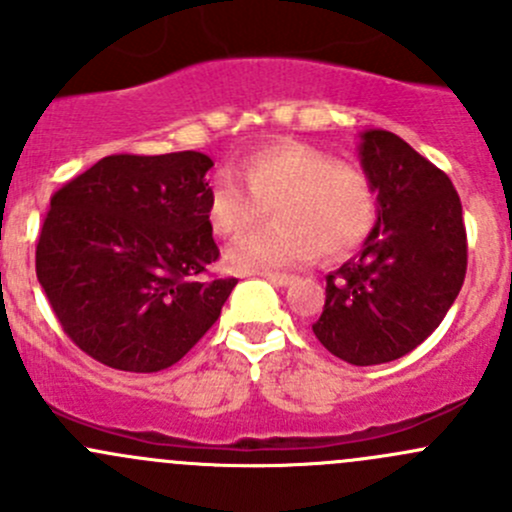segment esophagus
<instances>
[{
	"label": "esophagus",
	"mask_w": 512,
	"mask_h": 512,
	"mask_svg": "<svg viewBox=\"0 0 512 512\" xmlns=\"http://www.w3.org/2000/svg\"><path fill=\"white\" fill-rule=\"evenodd\" d=\"M260 277H265L267 282H272V285H277V287H285L292 282V277L282 275V272H260Z\"/></svg>",
	"instance_id": "1"
}]
</instances>
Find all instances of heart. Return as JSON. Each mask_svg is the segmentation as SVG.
Returning a JSON list of instances; mask_svg holds the SVG:
<instances>
[{"instance_id": "obj_1", "label": "heart", "mask_w": 512, "mask_h": 512, "mask_svg": "<svg viewBox=\"0 0 512 512\" xmlns=\"http://www.w3.org/2000/svg\"><path fill=\"white\" fill-rule=\"evenodd\" d=\"M242 178L220 173L208 193V220L218 235L245 232L275 213V225L242 235L227 250L237 272H272L307 265L322 252H352L376 218L369 175L307 143H272L242 163Z\"/></svg>"}]
</instances>
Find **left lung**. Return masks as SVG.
Instances as JSON below:
<instances>
[{"label": "left lung", "instance_id": "1", "mask_svg": "<svg viewBox=\"0 0 512 512\" xmlns=\"http://www.w3.org/2000/svg\"><path fill=\"white\" fill-rule=\"evenodd\" d=\"M361 168L376 225L354 260L327 275L312 332L354 366L401 359L431 337L466 280L463 208L451 178L391 131H364Z\"/></svg>", "mask_w": 512, "mask_h": 512}]
</instances>
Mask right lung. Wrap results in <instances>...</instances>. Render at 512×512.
I'll use <instances>...</instances> for the list:
<instances>
[{"instance_id":"obj_1","label":"right lung","mask_w":512,"mask_h":512,"mask_svg":"<svg viewBox=\"0 0 512 512\" xmlns=\"http://www.w3.org/2000/svg\"><path fill=\"white\" fill-rule=\"evenodd\" d=\"M213 160L198 151L106 156L56 190L36 242V277L71 342L101 364L153 374L218 322L235 277L208 220Z\"/></svg>"}]
</instances>
